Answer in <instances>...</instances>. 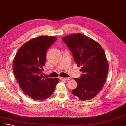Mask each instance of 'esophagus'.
<instances>
[{
  "label": "esophagus",
  "mask_w": 126,
  "mask_h": 126,
  "mask_svg": "<svg viewBox=\"0 0 126 126\" xmlns=\"http://www.w3.org/2000/svg\"><path fill=\"white\" fill-rule=\"evenodd\" d=\"M60 79L61 80H69L70 78H60Z\"/></svg>",
  "instance_id": "esophagus-1"
}]
</instances>
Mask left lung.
I'll return each instance as SVG.
<instances>
[{
    "mask_svg": "<svg viewBox=\"0 0 126 126\" xmlns=\"http://www.w3.org/2000/svg\"><path fill=\"white\" fill-rule=\"evenodd\" d=\"M62 40L83 73L80 78L74 79L78 85L73 94L83 101L93 99L101 90L108 73L104 50L96 41L81 33L72 34Z\"/></svg>",
    "mask_w": 126,
    "mask_h": 126,
    "instance_id": "8db88e82",
    "label": "left lung"
}]
</instances>
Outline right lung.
<instances>
[{
	"label": "right lung",
	"instance_id": "obj_1",
	"mask_svg": "<svg viewBox=\"0 0 126 126\" xmlns=\"http://www.w3.org/2000/svg\"><path fill=\"white\" fill-rule=\"evenodd\" d=\"M55 36H41L27 41L14 59L15 77L22 91L32 99L43 100L53 93L58 78L43 77L47 51L56 42Z\"/></svg>",
	"mask_w": 126,
	"mask_h": 126
}]
</instances>
